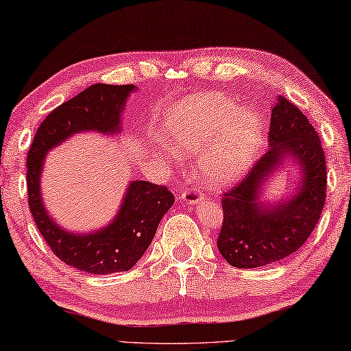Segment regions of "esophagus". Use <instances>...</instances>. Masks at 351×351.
Instances as JSON below:
<instances>
[{"mask_svg":"<svg viewBox=\"0 0 351 351\" xmlns=\"http://www.w3.org/2000/svg\"><path fill=\"white\" fill-rule=\"evenodd\" d=\"M180 197L182 200H185L186 204H191V205H196L200 202V200H204V196L196 188H186L185 191H182Z\"/></svg>","mask_w":351,"mask_h":351,"instance_id":"obj_1","label":"esophagus"}]
</instances>
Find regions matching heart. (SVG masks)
<instances>
[{
  "mask_svg": "<svg viewBox=\"0 0 351 351\" xmlns=\"http://www.w3.org/2000/svg\"><path fill=\"white\" fill-rule=\"evenodd\" d=\"M158 135L172 149L194 158L210 186L241 177L255 162L263 143V124L250 108H238L222 95L194 96L168 112Z\"/></svg>",
  "mask_w": 351,
  "mask_h": 351,
  "instance_id": "b5f03b06",
  "label": "heart"
}]
</instances>
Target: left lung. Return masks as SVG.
I'll list each match as a JSON object with an SVG mask.
<instances>
[{"mask_svg": "<svg viewBox=\"0 0 351 351\" xmlns=\"http://www.w3.org/2000/svg\"><path fill=\"white\" fill-rule=\"evenodd\" d=\"M269 149L243 180L223 193L217 249L230 266L254 269L285 260L306 243L326 197V165L320 138L308 118L285 96L272 108ZM286 158L301 166L302 185L274 206L261 202V188Z\"/></svg>", "mask_w": 351, "mask_h": 351, "instance_id": "1", "label": "left lung"}]
</instances>
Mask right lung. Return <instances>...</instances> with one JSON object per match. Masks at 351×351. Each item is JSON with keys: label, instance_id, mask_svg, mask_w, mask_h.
I'll return each mask as SVG.
<instances>
[{"label": "right lung", "instance_id": "right-lung-1", "mask_svg": "<svg viewBox=\"0 0 351 351\" xmlns=\"http://www.w3.org/2000/svg\"><path fill=\"white\" fill-rule=\"evenodd\" d=\"M135 85L95 84L63 102L43 119L27 152V202L40 234L53 254L82 272L107 275L130 271L145 255L174 194L163 185L129 183L121 208L112 223L95 233L74 234L51 219L40 194L45 155L68 136L84 130L114 134L121 130V112Z\"/></svg>", "mask_w": 351, "mask_h": 351}]
</instances>
